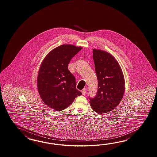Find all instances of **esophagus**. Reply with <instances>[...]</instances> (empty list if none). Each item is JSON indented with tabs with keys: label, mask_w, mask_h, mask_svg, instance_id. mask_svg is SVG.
I'll use <instances>...</instances> for the list:
<instances>
[{
	"label": "esophagus",
	"mask_w": 157,
	"mask_h": 157,
	"mask_svg": "<svg viewBox=\"0 0 157 157\" xmlns=\"http://www.w3.org/2000/svg\"><path fill=\"white\" fill-rule=\"evenodd\" d=\"M86 92H87V88H84V89L82 91L83 95H86Z\"/></svg>",
	"instance_id": "1"
}]
</instances>
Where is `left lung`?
Here are the masks:
<instances>
[{"label":"left lung","mask_w":157,"mask_h":157,"mask_svg":"<svg viewBox=\"0 0 157 157\" xmlns=\"http://www.w3.org/2000/svg\"><path fill=\"white\" fill-rule=\"evenodd\" d=\"M93 58L98 90L90 103L94 111L103 114L115 109L121 101L125 89V79L119 62L111 54L94 49Z\"/></svg>","instance_id":"1"}]
</instances>
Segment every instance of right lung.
Here are the masks:
<instances>
[{
    "instance_id": "1",
    "label": "right lung",
    "mask_w": 157,
    "mask_h": 157,
    "mask_svg": "<svg viewBox=\"0 0 157 157\" xmlns=\"http://www.w3.org/2000/svg\"><path fill=\"white\" fill-rule=\"evenodd\" d=\"M82 47L63 44L51 50L43 59L37 76V89L44 103L57 111L69 107L82 93L68 70L71 58Z\"/></svg>"
}]
</instances>
